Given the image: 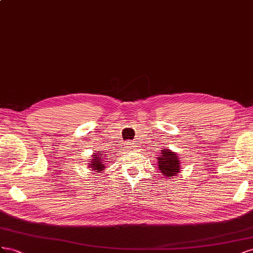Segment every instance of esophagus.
Masks as SVG:
<instances>
[{
	"label": "esophagus",
	"mask_w": 253,
	"mask_h": 253,
	"mask_svg": "<svg viewBox=\"0 0 253 253\" xmlns=\"http://www.w3.org/2000/svg\"><path fill=\"white\" fill-rule=\"evenodd\" d=\"M126 145H127V148L130 149L132 147V142H126Z\"/></svg>",
	"instance_id": "34e87169"
}]
</instances>
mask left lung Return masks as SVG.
Masks as SVG:
<instances>
[{"label":"left lung","instance_id":"obj_1","mask_svg":"<svg viewBox=\"0 0 253 253\" xmlns=\"http://www.w3.org/2000/svg\"><path fill=\"white\" fill-rule=\"evenodd\" d=\"M158 168L165 177L176 176L180 171V160L178 155L169 149H162L160 157H157Z\"/></svg>","mask_w":253,"mask_h":253}]
</instances>
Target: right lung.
<instances>
[{"label": "right lung", "instance_id": "1", "mask_svg": "<svg viewBox=\"0 0 253 253\" xmlns=\"http://www.w3.org/2000/svg\"><path fill=\"white\" fill-rule=\"evenodd\" d=\"M94 154V156H93V159L92 161H90V165L89 168L92 169V171H99L102 172V170H104L106 165L104 164L106 161H104V158H102L100 156H103L102 154Z\"/></svg>", "mask_w": 253, "mask_h": 253}]
</instances>
